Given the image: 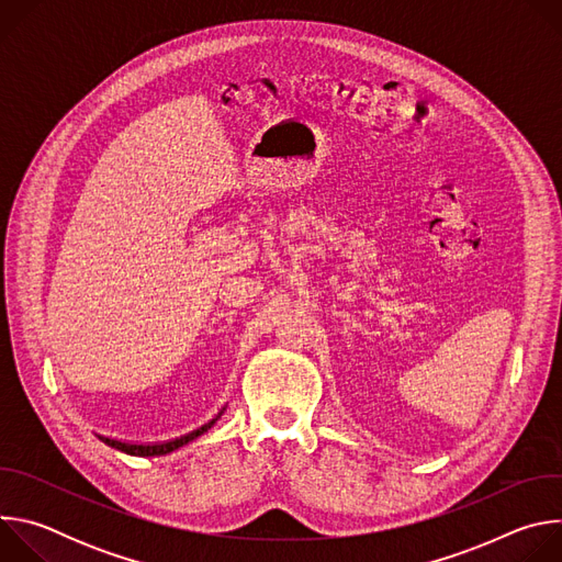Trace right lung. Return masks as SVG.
Instances as JSON below:
<instances>
[{"instance_id": "right-lung-1", "label": "right lung", "mask_w": 562, "mask_h": 562, "mask_svg": "<svg viewBox=\"0 0 562 562\" xmlns=\"http://www.w3.org/2000/svg\"><path fill=\"white\" fill-rule=\"evenodd\" d=\"M215 420H217V418H215ZM215 420L206 423L204 427H200L198 431H193V434H189V436H184V438H178V440H171V442H165V445H128V442L109 440V438H102V440H104L109 447L120 449V451L131 453V456H162V453H169V451H173V449H178V447H182V445H187V442L195 440L198 436H202L204 431H209V429L213 427V423H215Z\"/></svg>"}]
</instances>
